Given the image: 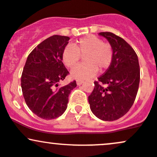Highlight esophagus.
Returning <instances> with one entry per match:
<instances>
[{
    "instance_id": "obj_1",
    "label": "esophagus",
    "mask_w": 157,
    "mask_h": 157,
    "mask_svg": "<svg viewBox=\"0 0 157 157\" xmlns=\"http://www.w3.org/2000/svg\"><path fill=\"white\" fill-rule=\"evenodd\" d=\"M82 83H83V81H82V80H77V86H80V85H82Z\"/></svg>"
}]
</instances>
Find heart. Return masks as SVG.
<instances>
[{
  "mask_svg": "<svg viewBox=\"0 0 157 157\" xmlns=\"http://www.w3.org/2000/svg\"><path fill=\"white\" fill-rule=\"evenodd\" d=\"M84 56L86 63L77 66L71 72L73 78L84 80L96 75L98 69L104 71L111 66L113 60V48L108 43L97 36L91 35L77 41L75 46L68 45L62 53V60L66 67L73 68Z\"/></svg>",
  "mask_w": 157,
  "mask_h": 157,
  "instance_id": "b5f03b06",
  "label": "heart"
}]
</instances>
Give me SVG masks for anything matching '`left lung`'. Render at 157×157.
<instances>
[{
  "label": "left lung",
  "instance_id": "8db88e82",
  "mask_svg": "<svg viewBox=\"0 0 157 157\" xmlns=\"http://www.w3.org/2000/svg\"><path fill=\"white\" fill-rule=\"evenodd\" d=\"M113 48V60L103 75L94 81L89 96L90 109L104 121L117 120L134 104L140 80L138 57L124 39L111 32H100Z\"/></svg>",
  "mask_w": 157,
  "mask_h": 157
}]
</instances>
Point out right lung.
<instances>
[{
    "label": "right lung",
    "instance_id": "right-lung-1",
    "mask_svg": "<svg viewBox=\"0 0 157 157\" xmlns=\"http://www.w3.org/2000/svg\"><path fill=\"white\" fill-rule=\"evenodd\" d=\"M69 37L53 35L37 45L27 57L21 76V88L27 106L44 120L59 117L67 109L68 95L77 86L74 80L64 86L59 82L68 75L62 53Z\"/></svg>",
    "mask_w": 157,
    "mask_h": 157
}]
</instances>
